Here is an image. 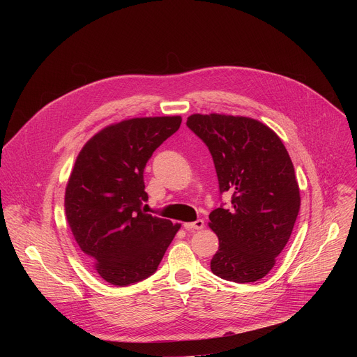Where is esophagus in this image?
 I'll use <instances>...</instances> for the list:
<instances>
[{
  "mask_svg": "<svg viewBox=\"0 0 357 357\" xmlns=\"http://www.w3.org/2000/svg\"><path fill=\"white\" fill-rule=\"evenodd\" d=\"M203 226H205V222H203L202 219H197L192 223H183V227L186 230H200V229H203Z\"/></svg>",
  "mask_w": 357,
  "mask_h": 357,
  "instance_id": "esophagus-1",
  "label": "esophagus"
}]
</instances>
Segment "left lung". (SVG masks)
I'll return each instance as SVG.
<instances>
[{"mask_svg": "<svg viewBox=\"0 0 357 357\" xmlns=\"http://www.w3.org/2000/svg\"><path fill=\"white\" fill-rule=\"evenodd\" d=\"M186 126L211 152L220 195H231L230 208L209 215L219 237L211 270L233 282L259 281L274 267L299 212L288 152L271 128L252 119L193 114Z\"/></svg>", "mask_w": 357, "mask_h": 357, "instance_id": "1", "label": "left lung"}]
</instances>
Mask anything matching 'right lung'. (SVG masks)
I'll return each instance as SVG.
<instances>
[{"label":"right lung","instance_id":"1","mask_svg":"<svg viewBox=\"0 0 357 357\" xmlns=\"http://www.w3.org/2000/svg\"><path fill=\"white\" fill-rule=\"evenodd\" d=\"M182 119H131L101 130L80 151L65 209L72 234L105 281L126 287L154 274L181 225L148 215L144 169Z\"/></svg>","mask_w":357,"mask_h":357}]
</instances>
